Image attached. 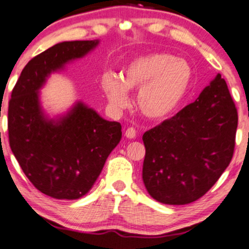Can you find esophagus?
Returning <instances> with one entry per match:
<instances>
[{
    "label": "esophagus",
    "mask_w": 249,
    "mask_h": 249,
    "mask_svg": "<svg viewBox=\"0 0 249 249\" xmlns=\"http://www.w3.org/2000/svg\"><path fill=\"white\" fill-rule=\"evenodd\" d=\"M125 136H126V138H127V139H134L135 136H136L135 128L128 127L127 129H126V132H125Z\"/></svg>",
    "instance_id": "1"
}]
</instances>
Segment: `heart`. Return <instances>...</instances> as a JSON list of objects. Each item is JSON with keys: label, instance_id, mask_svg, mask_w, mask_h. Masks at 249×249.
Wrapping results in <instances>:
<instances>
[{"label": "heart", "instance_id": "heart-1", "mask_svg": "<svg viewBox=\"0 0 249 249\" xmlns=\"http://www.w3.org/2000/svg\"><path fill=\"white\" fill-rule=\"evenodd\" d=\"M193 70L184 59L166 53H150L129 62L123 78L104 75L103 90L114 109L128 105V91L139 90V110L155 122L168 120L179 109L193 85Z\"/></svg>", "mask_w": 249, "mask_h": 249}]
</instances>
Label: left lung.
I'll return each instance as SVG.
<instances>
[{"mask_svg": "<svg viewBox=\"0 0 249 249\" xmlns=\"http://www.w3.org/2000/svg\"><path fill=\"white\" fill-rule=\"evenodd\" d=\"M237 108L218 74L194 103L143 134L142 178L163 204L184 205L216 183L233 156Z\"/></svg>", "mask_w": 249, "mask_h": 249, "instance_id": "left-lung-1", "label": "left lung"}]
</instances>
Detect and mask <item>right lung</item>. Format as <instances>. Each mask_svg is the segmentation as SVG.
Here are the masks:
<instances>
[{
  "instance_id": "1",
  "label": "right lung",
  "mask_w": 249,
  "mask_h": 249,
  "mask_svg": "<svg viewBox=\"0 0 249 249\" xmlns=\"http://www.w3.org/2000/svg\"><path fill=\"white\" fill-rule=\"evenodd\" d=\"M99 40L63 41L28 62L9 101L11 150L31 184L51 197L76 199L91 190L122 139L118 122L104 120L79 101L58 118H48L39 90L51 73L81 58Z\"/></svg>"
}]
</instances>
